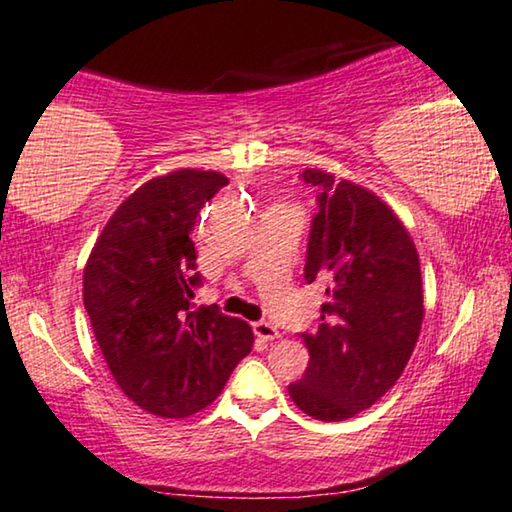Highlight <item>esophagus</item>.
Returning a JSON list of instances; mask_svg holds the SVG:
<instances>
[{
  "label": "esophagus",
  "instance_id": "obj_1",
  "mask_svg": "<svg viewBox=\"0 0 512 512\" xmlns=\"http://www.w3.org/2000/svg\"><path fill=\"white\" fill-rule=\"evenodd\" d=\"M252 332H255V337L264 339V342H274V339L281 337V332H278V327L267 323V320H260V323L252 325Z\"/></svg>",
  "mask_w": 512,
  "mask_h": 512
}]
</instances>
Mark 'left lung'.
<instances>
[{
    "mask_svg": "<svg viewBox=\"0 0 512 512\" xmlns=\"http://www.w3.org/2000/svg\"><path fill=\"white\" fill-rule=\"evenodd\" d=\"M318 187L304 278L323 281L320 325L302 335L304 377L292 403L318 421H344L372 407L398 381L424 323L419 252L403 220L377 194L323 168H306Z\"/></svg>",
    "mask_w": 512,
    "mask_h": 512,
    "instance_id": "left-lung-1",
    "label": "left lung"
}]
</instances>
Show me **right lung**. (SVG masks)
Instances as JSON below:
<instances>
[{
	"label": "right lung",
	"mask_w": 512,
	"mask_h": 512,
	"mask_svg": "<svg viewBox=\"0 0 512 512\" xmlns=\"http://www.w3.org/2000/svg\"><path fill=\"white\" fill-rule=\"evenodd\" d=\"M227 177L156 175L114 210L84 267V306L121 391L140 410L182 419L206 410L252 349V330L217 306L194 309L192 234Z\"/></svg>",
	"instance_id": "right-lung-1"
}]
</instances>
